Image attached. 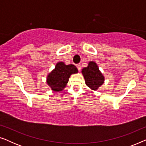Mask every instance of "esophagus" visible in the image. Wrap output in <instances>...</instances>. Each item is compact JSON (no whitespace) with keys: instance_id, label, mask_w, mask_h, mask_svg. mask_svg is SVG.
I'll return each mask as SVG.
<instances>
[{"instance_id":"esophagus-1","label":"esophagus","mask_w":146,"mask_h":146,"mask_svg":"<svg viewBox=\"0 0 146 146\" xmlns=\"http://www.w3.org/2000/svg\"><path fill=\"white\" fill-rule=\"evenodd\" d=\"M76 66H77V68H78V70L79 71H80V70H81V68H81V66L80 65V64H78V65Z\"/></svg>"}]
</instances>
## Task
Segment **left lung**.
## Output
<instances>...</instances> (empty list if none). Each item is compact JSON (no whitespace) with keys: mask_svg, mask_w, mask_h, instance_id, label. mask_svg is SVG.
I'll return each mask as SVG.
<instances>
[{"mask_svg":"<svg viewBox=\"0 0 146 146\" xmlns=\"http://www.w3.org/2000/svg\"><path fill=\"white\" fill-rule=\"evenodd\" d=\"M82 74L84 78L86 84L92 91L98 90L104 83V76L94 61L89 62L88 66L82 69Z\"/></svg>","mask_w":146,"mask_h":146,"instance_id":"8db88e82","label":"left lung"}]
</instances>
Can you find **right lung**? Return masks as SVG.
<instances>
[{
  "label": "right lung",
  "mask_w": 146,
  "mask_h": 146,
  "mask_svg": "<svg viewBox=\"0 0 146 146\" xmlns=\"http://www.w3.org/2000/svg\"><path fill=\"white\" fill-rule=\"evenodd\" d=\"M78 72V70L74 65H66L63 62H58L47 75L46 84L52 90L60 92L66 86L70 76Z\"/></svg>",
  "instance_id": "1"
}]
</instances>
